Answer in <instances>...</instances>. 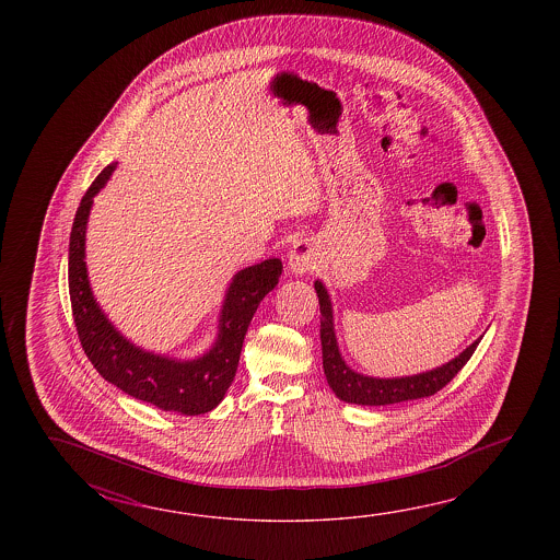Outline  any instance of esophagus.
Segmentation results:
<instances>
[{"label": "esophagus", "mask_w": 560, "mask_h": 560, "mask_svg": "<svg viewBox=\"0 0 560 560\" xmlns=\"http://www.w3.org/2000/svg\"><path fill=\"white\" fill-rule=\"evenodd\" d=\"M318 258H320L318 248L310 240H300L288 256V270L296 276L308 275L316 270Z\"/></svg>", "instance_id": "34e87169"}]
</instances>
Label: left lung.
Masks as SVG:
<instances>
[{
	"label": "left lung",
	"instance_id": "obj_1",
	"mask_svg": "<svg viewBox=\"0 0 560 560\" xmlns=\"http://www.w3.org/2000/svg\"><path fill=\"white\" fill-rule=\"evenodd\" d=\"M316 294H318V304H320V340H322V366L326 381L330 384L334 394L350 402V405L362 406H386L398 405L406 400H417V398H427L432 394L442 390L454 376L460 372L470 357L475 354L476 346L480 338L472 345L463 350L458 357L453 358L451 362L442 364L439 369L420 372L415 376H402V378H374V376H364L350 369L345 362V358L338 350L336 334H334L332 302L326 292V288L320 280L314 282Z\"/></svg>",
	"mask_w": 560,
	"mask_h": 560
}]
</instances>
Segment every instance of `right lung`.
Returning a JSON list of instances; mask_svg holds the SVG:
<instances>
[{"instance_id":"obj_1","label":"right lung","mask_w":560,"mask_h":560,"mask_svg":"<svg viewBox=\"0 0 560 560\" xmlns=\"http://www.w3.org/2000/svg\"><path fill=\"white\" fill-rule=\"evenodd\" d=\"M116 164L100 172L80 202L70 234L68 282L73 322L85 357L102 378L118 386L138 400L150 402L166 412L196 417L210 412L222 402L238 370L240 352L252 316L262 298L275 290L282 275V262L270 258L240 270L228 288L220 314L214 346L200 358L174 360L145 352L131 345L107 320L92 294L85 268V226L94 196L106 186Z\"/></svg>"}]
</instances>
